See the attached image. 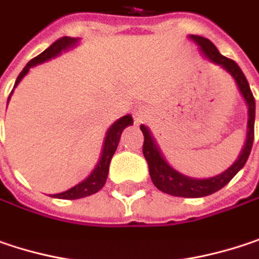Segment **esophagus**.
Returning a JSON list of instances; mask_svg holds the SVG:
<instances>
[{
  "instance_id": "obj_1",
  "label": "esophagus",
  "mask_w": 259,
  "mask_h": 259,
  "mask_svg": "<svg viewBox=\"0 0 259 259\" xmlns=\"http://www.w3.org/2000/svg\"><path fill=\"white\" fill-rule=\"evenodd\" d=\"M150 116H152V109L147 104H141V106H137L134 109V119H136L137 123L146 120L147 118H150Z\"/></svg>"
}]
</instances>
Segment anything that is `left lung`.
Masks as SVG:
<instances>
[{"label":"left lung","instance_id":"left-lung-1","mask_svg":"<svg viewBox=\"0 0 259 259\" xmlns=\"http://www.w3.org/2000/svg\"><path fill=\"white\" fill-rule=\"evenodd\" d=\"M189 38L197 44L202 56L212 62L213 65H218L221 69H224L234 82L237 85L243 100L248 106V125H246V141L239 153L237 159L230 168H227L224 172L218 176L209 177V178H193L187 177L174 169L168 162L165 156L162 155L156 140L152 136L150 130L146 125H140V130L144 136V144H143V155L146 157L149 163V174L160 192L171 196H178V197H203L209 194L218 192L223 189L233 177L236 176L246 163L249 157L252 143H253V126H255V99L252 96L249 83L246 76L243 75L242 69L237 66V63L231 59L224 57L220 54L217 47L212 42L203 36L199 35H189Z\"/></svg>","mask_w":259,"mask_h":259}]
</instances>
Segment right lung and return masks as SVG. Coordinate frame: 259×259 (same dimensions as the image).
Returning a JSON list of instances; mask_svg holds the SVG:
<instances>
[{"label":"right lung","instance_id":"right-lung-1","mask_svg":"<svg viewBox=\"0 0 259 259\" xmlns=\"http://www.w3.org/2000/svg\"><path fill=\"white\" fill-rule=\"evenodd\" d=\"M79 44V38H70V36H63L60 39H57L56 42H53L51 46L47 48L46 51H42L39 56H36L35 59H32L29 62L28 65L23 67V70L20 72V75L17 76L16 79V83H14V88L20 83V81L28 75L29 69L33 67L36 65H41V63H46L48 60L60 56L62 53H65L70 48H75V47ZM13 88V91H14ZM11 91V94H13ZM10 94V97H11ZM9 97V102H10ZM134 120H133V116L131 115H125L122 116L118 120H115L107 133H106V137H104V141H103V147H102V153H100V159L96 165V168L93 169V172L90 176L87 177L83 181L78 183L76 186L67 189L62 193H56L51 194V197H56V199H67V200H73V199H81V197H87V196H91V194L97 193L107 180V174H109V165H110V160H112V156L115 155L116 152V147L119 144L120 134L122 131L133 125Z\"/></svg>","mask_w":259,"mask_h":259}]
</instances>
